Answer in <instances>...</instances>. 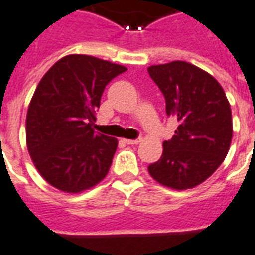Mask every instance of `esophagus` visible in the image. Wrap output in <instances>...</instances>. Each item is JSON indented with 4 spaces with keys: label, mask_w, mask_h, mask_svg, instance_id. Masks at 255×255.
Segmentation results:
<instances>
[{
    "label": "esophagus",
    "mask_w": 255,
    "mask_h": 255,
    "mask_svg": "<svg viewBox=\"0 0 255 255\" xmlns=\"http://www.w3.org/2000/svg\"><path fill=\"white\" fill-rule=\"evenodd\" d=\"M124 142L127 144H139L142 142V139H124Z\"/></svg>",
    "instance_id": "esophagus-1"
}]
</instances>
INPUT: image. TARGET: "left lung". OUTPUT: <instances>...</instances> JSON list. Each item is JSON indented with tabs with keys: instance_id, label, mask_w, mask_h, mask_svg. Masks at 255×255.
Here are the masks:
<instances>
[{
	"instance_id": "left-lung-1",
	"label": "left lung",
	"mask_w": 255,
	"mask_h": 255,
	"mask_svg": "<svg viewBox=\"0 0 255 255\" xmlns=\"http://www.w3.org/2000/svg\"><path fill=\"white\" fill-rule=\"evenodd\" d=\"M165 97L166 115L179 127L162 143V155L149 165L155 182L173 190L203 183L221 165L232 140V113L224 90L216 79L186 61L147 68Z\"/></svg>"
}]
</instances>
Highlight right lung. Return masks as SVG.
<instances>
[{
  "instance_id": "1",
  "label": "right lung",
  "mask_w": 255,
  "mask_h": 255,
  "mask_svg": "<svg viewBox=\"0 0 255 255\" xmlns=\"http://www.w3.org/2000/svg\"><path fill=\"white\" fill-rule=\"evenodd\" d=\"M127 68L106 60L68 54L38 83L25 119L31 160L60 191L78 194L102 182L117 139L93 129L105 86Z\"/></svg>"
}]
</instances>
